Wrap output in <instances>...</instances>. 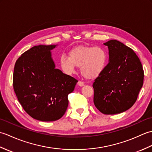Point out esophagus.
I'll return each instance as SVG.
<instances>
[{
    "instance_id": "1",
    "label": "esophagus",
    "mask_w": 152,
    "mask_h": 152,
    "mask_svg": "<svg viewBox=\"0 0 152 152\" xmlns=\"http://www.w3.org/2000/svg\"><path fill=\"white\" fill-rule=\"evenodd\" d=\"M78 86H80V87H82V86H84V83H83V82H82V81H78Z\"/></svg>"
}]
</instances>
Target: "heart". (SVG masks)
<instances>
[{"instance_id":"heart-1","label":"heart","mask_w":152,"mask_h":152,"mask_svg":"<svg viewBox=\"0 0 152 152\" xmlns=\"http://www.w3.org/2000/svg\"><path fill=\"white\" fill-rule=\"evenodd\" d=\"M107 53L99 46H78L69 53V57L62 56L60 65L66 74H72L76 67H80L82 75L86 78L93 79L99 76L107 63Z\"/></svg>"}]
</instances>
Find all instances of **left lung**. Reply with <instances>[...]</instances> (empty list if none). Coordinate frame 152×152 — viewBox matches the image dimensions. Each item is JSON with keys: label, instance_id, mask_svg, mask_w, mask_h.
Wrapping results in <instances>:
<instances>
[{"label": "left lung", "instance_id": "8db88e82", "mask_svg": "<svg viewBox=\"0 0 152 152\" xmlns=\"http://www.w3.org/2000/svg\"><path fill=\"white\" fill-rule=\"evenodd\" d=\"M109 51V63L93 83V102L104 114H115L129 109L143 86L144 70L131 48L116 40L104 44Z\"/></svg>", "mask_w": 152, "mask_h": 152}]
</instances>
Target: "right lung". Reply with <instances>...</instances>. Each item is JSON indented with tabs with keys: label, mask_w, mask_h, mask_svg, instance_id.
<instances>
[{
	"label": "right lung",
	"mask_w": 152,
	"mask_h": 152,
	"mask_svg": "<svg viewBox=\"0 0 152 152\" xmlns=\"http://www.w3.org/2000/svg\"><path fill=\"white\" fill-rule=\"evenodd\" d=\"M56 45H39L26 51L16 61L13 86L23 108L42 121L60 119L69 104L68 95L78 80L63 73L51 58Z\"/></svg>",
	"instance_id": "obj_1"
}]
</instances>
